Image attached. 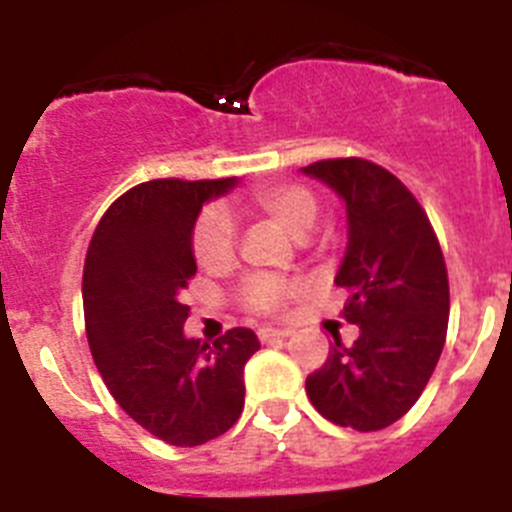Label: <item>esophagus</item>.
I'll return each mask as SVG.
<instances>
[{
  "label": "esophagus",
  "instance_id": "obj_1",
  "mask_svg": "<svg viewBox=\"0 0 512 512\" xmlns=\"http://www.w3.org/2000/svg\"><path fill=\"white\" fill-rule=\"evenodd\" d=\"M292 336V330L289 328H261L259 338L261 341H279V338H289Z\"/></svg>",
  "mask_w": 512,
  "mask_h": 512
}]
</instances>
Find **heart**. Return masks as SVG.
<instances>
[{"label":"heart","instance_id":"b5f03b06","mask_svg":"<svg viewBox=\"0 0 512 512\" xmlns=\"http://www.w3.org/2000/svg\"><path fill=\"white\" fill-rule=\"evenodd\" d=\"M251 205L287 230L295 241H305L318 225V197L302 184H269L251 194ZM192 253L205 271H223L235 259V223L223 207H207L192 233ZM302 292L300 282L277 277H253L243 287V302L256 312H277Z\"/></svg>","mask_w":512,"mask_h":512}]
</instances>
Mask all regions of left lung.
Wrapping results in <instances>:
<instances>
[{
    "mask_svg": "<svg viewBox=\"0 0 512 512\" xmlns=\"http://www.w3.org/2000/svg\"><path fill=\"white\" fill-rule=\"evenodd\" d=\"M346 205L348 246L336 284L348 292L343 318L359 338L333 336L328 361L305 382L330 423L382 431L425 390L446 343L449 277L428 215L410 189L364 158H330L302 169Z\"/></svg>",
    "mask_w": 512,
    "mask_h": 512,
    "instance_id": "8db88e82",
    "label": "left lung"
}]
</instances>
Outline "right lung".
<instances>
[{"mask_svg":"<svg viewBox=\"0 0 512 512\" xmlns=\"http://www.w3.org/2000/svg\"><path fill=\"white\" fill-rule=\"evenodd\" d=\"M238 179H153L99 220L84 261V320L94 364L125 413L171 446L223 436L243 413V366L261 348L248 328L215 343L184 336L182 289L197 274L194 223Z\"/></svg>","mask_w":512,"mask_h":512,"instance_id":"add662e5","label":"right lung"}]
</instances>
